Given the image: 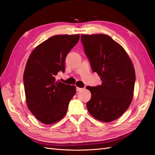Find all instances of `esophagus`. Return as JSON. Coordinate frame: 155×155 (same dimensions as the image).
I'll return each mask as SVG.
<instances>
[{
  "label": "esophagus",
  "instance_id": "34e87169",
  "mask_svg": "<svg viewBox=\"0 0 155 155\" xmlns=\"http://www.w3.org/2000/svg\"><path fill=\"white\" fill-rule=\"evenodd\" d=\"M82 90V88H79V87H76V91H77V92H79V91H81Z\"/></svg>",
  "mask_w": 155,
  "mask_h": 155
}]
</instances>
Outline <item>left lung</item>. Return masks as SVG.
<instances>
[{
	"instance_id": "1",
	"label": "left lung",
	"mask_w": 155,
	"mask_h": 155,
	"mask_svg": "<svg viewBox=\"0 0 155 155\" xmlns=\"http://www.w3.org/2000/svg\"><path fill=\"white\" fill-rule=\"evenodd\" d=\"M85 52L92 70L102 81L97 87H87L91 99L88 111L104 122L118 118L128 109L134 94L135 71L125 49L105 34L81 35Z\"/></svg>"
}]
</instances>
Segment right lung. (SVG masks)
Returning <instances> with one entry per match:
<instances>
[{"mask_svg": "<svg viewBox=\"0 0 155 155\" xmlns=\"http://www.w3.org/2000/svg\"><path fill=\"white\" fill-rule=\"evenodd\" d=\"M79 37H51L35 47L27 61L23 75L27 107L44 124L61 120L76 92V87L56 81L55 76L61 70L64 72L65 59Z\"/></svg>", "mask_w": 155, "mask_h": 155, "instance_id": "1", "label": "right lung"}]
</instances>
